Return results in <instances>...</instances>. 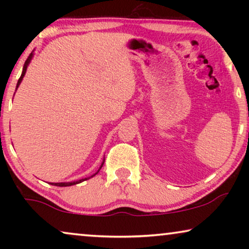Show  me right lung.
Returning a JSON list of instances; mask_svg holds the SVG:
<instances>
[{
	"label": "right lung",
	"instance_id": "obj_1",
	"mask_svg": "<svg viewBox=\"0 0 249 249\" xmlns=\"http://www.w3.org/2000/svg\"><path fill=\"white\" fill-rule=\"evenodd\" d=\"M33 55H34V54H33V53H30V55L28 56V59L26 60V62H25V66H23V69H22V73H21V76H20V78H19V80H18V84H17V88L19 87V85L21 84V81H22V79H23V77H25V74H26V70H27V67H28V64L30 63V61H32V59H33ZM103 164H104V161L102 162V164H101V166H100V169H98V171H100V170L102 169V166H103ZM98 171H97L96 173H95V175H97ZM95 175H93V176H91V177H94ZM91 177H89V178H91ZM89 178L80 179V180H78V181H72V182H56V183H51V185H54V186H59V187H68V186L77 185V183H80V182H83V181H85V180H87V179H89Z\"/></svg>",
	"mask_w": 249,
	"mask_h": 249
}]
</instances>
